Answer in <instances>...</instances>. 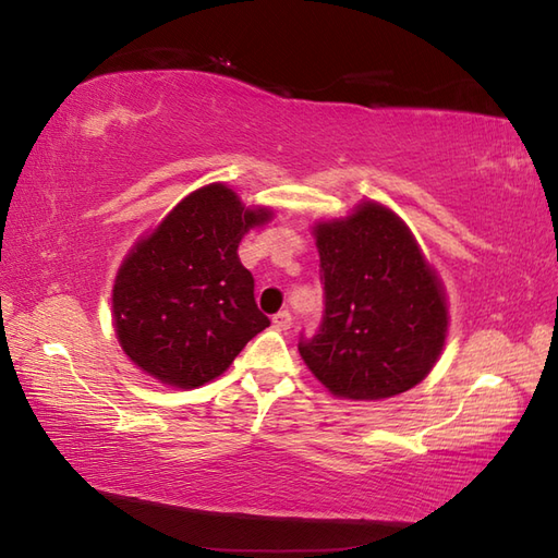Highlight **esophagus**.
<instances>
[{
    "label": "esophagus",
    "instance_id": "esophagus-1",
    "mask_svg": "<svg viewBox=\"0 0 558 558\" xmlns=\"http://www.w3.org/2000/svg\"><path fill=\"white\" fill-rule=\"evenodd\" d=\"M291 314L286 312V310H281V312H277L275 316H272V326L277 328V330H289L291 328Z\"/></svg>",
    "mask_w": 558,
    "mask_h": 558
}]
</instances>
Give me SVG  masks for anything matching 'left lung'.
<instances>
[{
	"mask_svg": "<svg viewBox=\"0 0 558 558\" xmlns=\"http://www.w3.org/2000/svg\"><path fill=\"white\" fill-rule=\"evenodd\" d=\"M324 319L300 356L330 395L380 401L434 368L448 336L444 283L395 210L361 202L350 216L314 222Z\"/></svg>",
	"mask_w": 558,
	"mask_h": 558,
	"instance_id": "obj_1",
	"label": "left lung"
}]
</instances>
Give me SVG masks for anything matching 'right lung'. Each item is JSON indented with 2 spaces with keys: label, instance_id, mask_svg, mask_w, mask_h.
<instances>
[{
  "label": "right lung",
  "instance_id": "1",
  "mask_svg": "<svg viewBox=\"0 0 558 558\" xmlns=\"http://www.w3.org/2000/svg\"><path fill=\"white\" fill-rule=\"evenodd\" d=\"M272 216L210 183L133 244L114 277L112 324L135 366L163 385L202 387L269 326L236 248Z\"/></svg>",
  "mask_w": 558,
  "mask_h": 558
}]
</instances>
